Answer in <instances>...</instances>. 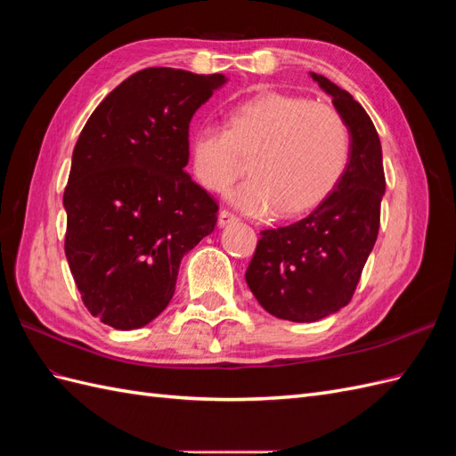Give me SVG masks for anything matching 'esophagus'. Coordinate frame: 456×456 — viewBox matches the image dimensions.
<instances>
[{"mask_svg":"<svg viewBox=\"0 0 456 456\" xmlns=\"http://www.w3.org/2000/svg\"><path fill=\"white\" fill-rule=\"evenodd\" d=\"M238 220V216L233 215V213H230L228 209H223L218 213V226L220 228H224V226H228V224H232V223H236Z\"/></svg>","mask_w":456,"mask_h":456,"instance_id":"obj_1","label":"esophagus"}]
</instances>
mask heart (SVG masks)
<instances>
[{
  "mask_svg": "<svg viewBox=\"0 0 456 456\" xmlns=\"http://www.w3.org/2000/svg\"><path fill=\"white\" fill-rule=\"evenodd\" d=\"M350 154V129L333 106L278 91L232 104L228 127L203 121L190 141L194 173L215 191L238 176L240 156H251L249 178L230 200L253 216H295L322 203L346 173Z\"/></svg>",
  "mask_w": 456,
  "mask_h": 456,
  "instance_id": "obj_1",
  "label": "heart"
}]
</instances>
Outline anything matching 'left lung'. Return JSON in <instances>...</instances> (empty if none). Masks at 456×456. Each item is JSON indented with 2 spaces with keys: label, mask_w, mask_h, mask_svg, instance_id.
<instances>
[{
  "label": "left lung",
  "mask_w": 456,
  "mask_h": 456,
  "mask_svg": "<svg viewBox=\"0 0 456 456\" xmlns=\"http://www.w3.org/2000/svg\"><path fill=\"white\" fill-rule=\"evenodd\" d=\"M346 121L352 154L337 188L295 224L262 230L245 281L280 320L312 323L352 300L380 226L386 190L379 133L354 96L310 72Z\"/></svg>",
  "instance_id": "obj_1"
}]
</instances>
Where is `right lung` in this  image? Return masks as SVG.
I'll return each mask as SVG.
<instances>
[{
    "label": "right lung",
    "instance_id": "add662e5",
    "mask_svg": "<svg viewBox=\"0 0 456 456\" xmlns=\"http://www.w3.org/2000/svg\"><path fill=\"white\" fill-rule=\"evenodd\" d=\"M226 84L146 68L96 106L64 190V251L81 300L110 327L148 325L175 295L183 256L215 230L218 205L184 171L196 110Z\"/></svg>",
    "mask_w": 456,
    "mask_h": 456
}]
</instances>
